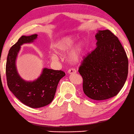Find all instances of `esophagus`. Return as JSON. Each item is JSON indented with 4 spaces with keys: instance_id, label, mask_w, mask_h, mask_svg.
<instances>
[{
    "instance_id": "obj_1",
    "label": "esophagus",
    "mask_w": 134,
    "mask_h": 134,
    "mask_svg": "<svg viewBox=\"0 0 134 134\" xmlns=\"http://www.w3.org/2000/svg\"><path fill=\"white\" fill-rule=\"evenodd\" d=\"M77 72V70L75 69H69L68 73L69 74H76Z\"/></svg>"
}]
</instances>
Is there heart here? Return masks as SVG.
<instances>
[{
	"label": "heart",
	"mask_w": 134,
	"mask_h": 134,
	"mask_svg": "<svg viewBox=\"0 0 134 134\" xmlns=\"http://www.w3.org/2000/svg\"><path fill=\"white\" fill-rule=\"evenodd\" d=\"M76 40L72 36H68L62 38L55 44V50L58 53H63L68 52L74 44L76 43ZM83 50H84V46L82 43H80L77 46L76 48L72 51L70 55V59L72 62H77L80 60L81 57L82 55ZM50 58L52 60H56L57 56L55 54L50 55Z\"/></svg>",
	"instance_id": "1"
}]
</instances>
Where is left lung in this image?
Returning <instances> with one entry per match:
<instances>
[{
  "instance_id": "8db88e82",
  "label": "left lung",
  "mask_w": 134,
  "mask_h": 134,
  "mask_svg": "<svg viewBox=\"0 0 134 134\" xmlns=\"http://www.w3.org/2000/svg\"><path fill=\"white\" fill-rule=\"evenodd\" d=\"M95 37L97 47L83 59L79 72L84 94L102 101L116 96L124 86L129 61L119 40L110 30L98 31Z\"/></svg>"
}]
</instances>
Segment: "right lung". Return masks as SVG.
<instances>
[{"mask_svg": "<svg viewBox=\"0 0 134 134\" xmlns=\"http://www.w3.org/2000/svg\"><path fill=\"white\" fill-rule=\"evenodd\" d=\"M38 35L22 36L10 48L6 62L5 72L9 90L25 105L38 108L49 104L54 98L58 84L65 73L62 70L44 68L40 76L34 81H26L17 71L16 60L21 46L33 42Z\"/></svg>", "mask_w": 134, "mask_h": 134, "instance_id": "add662e5", "label": "right lung"}]
</instances>
